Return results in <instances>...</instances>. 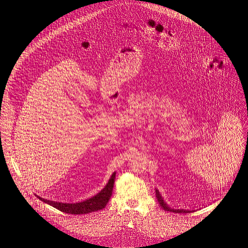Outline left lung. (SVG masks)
I'll list each match as a JSON object with an SVG mask.
<instances>
[{
	"mask_svg": "<svg viewBox=\"0 0 248 248\" xmlns=\"http://www.w3.org/2000/svg\"><path fill=\"white\" fill-rule=\"evenodd\" d=\"M156 197L158 199V202L160 204V206L165 210V211H170V212H174V213H188V212H191L189 210H185V209H172L170 207L168 206V204L164 201L163 197L161 196L160 192L158 189H156Z\"/></svg>",
	"mask_w": 248,
	"mask_h": 248,
	"instance_id": "obj_1",
	"label": "left lung"
}]
</instances>
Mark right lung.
Returning a JSON list of instances; mask_svg holds the SVG:
<instances>
[{
  "label": "right lung",
  "mask_w": 248,
  "mask_h": 248,
  "mask_svg": "<svg viewBox=\"0 0 248 248\" xmlns=\"http://www.w3.org/2000/svg\"><path fill=\"white\" fill-rule=\"evenodd\" d=\"M115 178H116V172H114L112 174L108 184L106 185V186L99 193H97L95 196H93L89 199H86L82 202L62 203V202L47 200L40 196H37V197L40 200H42L43 202L53 206L54 208H56L62 212H64V213L74 214V215L92 213V212H96V211H99V210L105 208L106 205H107V203L109 202V200L112 196V193H113Z\"/></svg>",
  "instance_id": "right-lung-1"
}]
</instances>
